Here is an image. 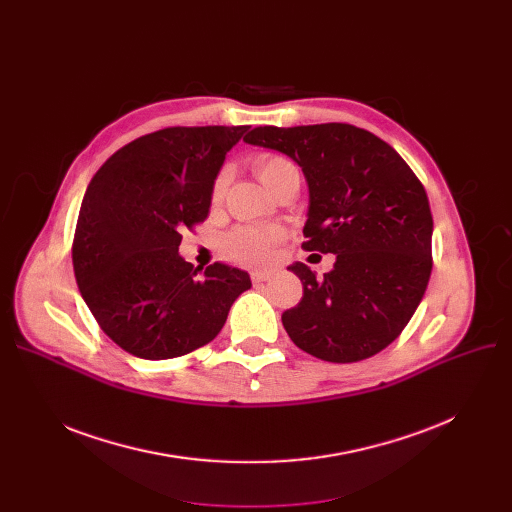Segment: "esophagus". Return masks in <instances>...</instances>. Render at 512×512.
Wrapping results in <instances>:
<instances>
[{"instance_id": "obj_1", "label": "esophagus", "mask_w": 512, "mask_h": 512, "mask_svg": "<svg viewBox=\"0 0 512 512\" xmlns=\"http://www.w3.org/2000/svg\"><path fill=\"white\" fill-rule=\"evenodd\" d=\"M270 278H272V272H253V274H251V280H253L255 284L267 282Z\"/></svg>"}]
</instances>
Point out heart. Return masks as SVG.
Segmentation results:
<instances>
[{"instance_id":"heart-1","label":"heart","mask_w":512,"mask_h":512,"mask_svg":"<svg viewBox=\"0 0 512 512\" xmlns=\"http://www.w3.org/2000/svg\"><path fill=\"white\" fill-rule=\"evenodd\" d=\"M253 170L259 182L267 188V191H276V188L286 182L297 178L299 180V168L294 161L280 153H263L255 157ZM228 184V172L222 170L213 182L211 197L213 201H220ZM282 238V232L278 228H255V226H240L228 232L222 238V253L240 265L259 267L270 263L274 245Z\"/></svg>"}]
</instances>
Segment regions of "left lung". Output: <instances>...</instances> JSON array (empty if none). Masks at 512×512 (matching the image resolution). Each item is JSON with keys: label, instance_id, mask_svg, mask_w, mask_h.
I'll use <instances>...</instances> for the list:
<instances>
[{"label": "left lung", "instance_id": "left-lung-1", "mask_svg": "<svg viewBox=\"0 0 512 512\" xmlns=\"http://www.w3.org/2000/svg\"><path fill=\"white\" fill-rule=\"evenodd\" d=\"M245 143L286 153L309 184L305 251L334 253L315 278L305 263L301 303L282 313L290 340L330 363L378 355L405 330L432 274L425 188L388 143L353 124L257 126Z\"/></svg>", "mask_w": 512, "mask_h": 512}]
</instances>
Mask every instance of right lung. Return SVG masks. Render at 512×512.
I'll list each match as a JSON object with an SVG mask.
<instances>
[{
	"label": "right lung",
	"instance_id": "1",
	"mask_svg": "<svg viewBox=\"0 0 512 512\" xmlns=\"http://www.w3.org/2000/svg\"><path fill=\"white\" fill-rule=\"evenodd\" d=\"M249 126H172L118 149L87 186L72 242L80 294L126 353L174 359L226 324L247 272L178 255L182 232L205 222L226 153Z\"/></svg>",
	"mask_w": 512,
	"mask_h": 512
}]
</instances>
